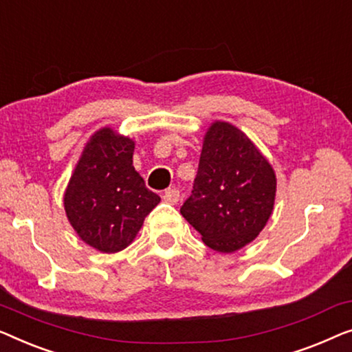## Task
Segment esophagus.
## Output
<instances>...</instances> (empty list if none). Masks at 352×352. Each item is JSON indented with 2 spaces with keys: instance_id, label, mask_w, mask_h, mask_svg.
<instances>
[{
  "instance_id": "esophagus-1",
  "label": "esophagus",
  "mask_w": 352,
  "mask_h": 352,
  "mask_svg": "<svg viewBox=\"0 0 352 352\" xmlns=\"http://www.w3.org/2000/svg\"><path fill=\"white\" fill-rule=\"evenodd\" d=\"M162 199L167 204H177V201L180 199V191L175 190V188H169V190L164 191V195H162Z\"/></svg>"
}]
</instances>
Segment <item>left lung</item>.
I'll list each match as a JSON object with an SVG mask.
<instances>
[{"mask_svg": "<svg viewBox=\"0 0 352 352\" xmlns=\"http://www.w3.org/2000/svg\"><path fill=\"white\" fill-rule=\"evenodd\" d=\"M273 166L241 129L214 121L207 129L191 196L180 214L212 250L232 254L260 234L274 209Z\"/></svg>", "mask_w": 352, "mask_h": 352, "instance_id": "obj_1", "label": "left lung"}]
</instances>
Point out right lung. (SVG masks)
Here are the masks:
<instances>
[{"mask_svg": "<svg viewBox=\"0 0 352 352\" xmlns=\"http://www.w3.org/2000/svg\"><path fill=\"white\" fill-rule=\"evenodd\" d=\"M135 142L110 126L89 137L63 192L67 219L79 239L103 254L126 249L161 197L133 169Z\"/></svg>", "mask_w": 352, "mask_h": 352, "instance_id": "obj_1", "label": "right lung"}]
</instances>
